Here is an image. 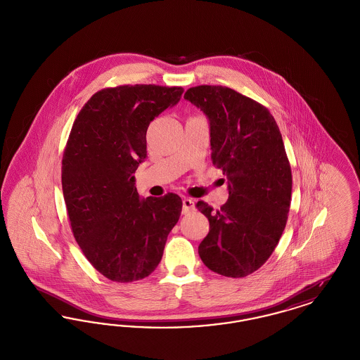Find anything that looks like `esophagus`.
Returning a JSON list of instances; mask_svg holds the SVG:
<instances>
[{"mask_svg":"<svg viewBox=\"0 0 360 360\" xmlns=\"http://www.w3.org/2000/svg\"><path fill=\"white\" fill-rule=\"evenodd\" d=\"M195 209L194 206V201L190 200V198H184L182 200V213L184 214H188L190 212H193Z\"/></svg>","mask_w":360,"mask_h":360,"instance_id":"obj_1","label":"esophagus"}]
</instances>
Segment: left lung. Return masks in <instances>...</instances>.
Returning <instances> with one entry per match:
<instances>
[{
    "label": "left lung",
    "mask_w": 360,
    "mask_h": 360,
    "mask_svg": "<svg viewBox=\"0 0 360 360\" xmlns=\"http://www.w3.org/2000/svg\"><path fill=\"white\" fill-rule=\"evenodd\" d=\"M185 100L209 120L212 162L229 193L219 210L197 202L210 226L198 254L217 274L247 276L273 254L288 221L291 170L282 135L267 108L233 89L195 86Z\"/></svg>",
    "instance_id": "left-lung-1"
}]
</instances>
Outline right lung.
<instances>
[{
    "mask_svg": "<svg viewBox=\"0 0 360 360\" xmlns=\"http://www.w3.org/2000/svg\"><path fill=\"white\" fill-rule=\"evenodd\" d=\"M182 93L178 86L103 89L72 124L62 160L71 229L86 259L113 282L151 274L179 220V195L140 198L132 174L147 158L150 122Z\"/></svg>",
    "mask_w": 360,
    "mask_h": 360,
    "instance_id": "obj_1",
    "label": "right lung"
}]
</instances>
